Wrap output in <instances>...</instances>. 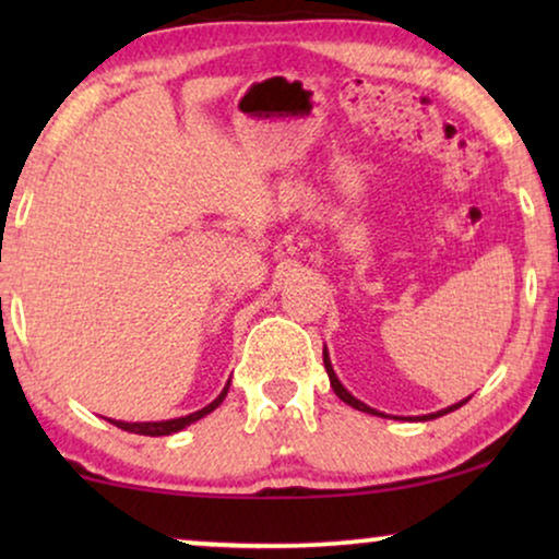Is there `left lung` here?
<instances>
[{
  "mask_svg": "<svg viewBox=\"0 0 559 559\" xmlns=\"http://www.w3.org/2000/svg\"><path fill=\"white\" fill-rule=\"evenodd\" d=\"M323 364H325L328 379H331V386H333V392H335V394H338L343 402H346V404H350V407H354V409L369 412V415H381V412H377V409H371V407H369V404H364L361 400H356V396H354V394H350V392H348V389L341 384V381H338V377H335L333 366H331V358H328V350H323ZM468 400H471V396H468ZM468 400H463V402H457V404H450V407H448V409L432 412V415H423V417H419V419H435V417H442V415H448V412H453V409H457V407H463V404H465V402H468ZM381 417H386V415H381Z\"/></svg>",
  "mask_w": 559,
  "mask_h": 559,
  "instance_id": "8db88e82",
  "label": "left lung"
}]
</instances>
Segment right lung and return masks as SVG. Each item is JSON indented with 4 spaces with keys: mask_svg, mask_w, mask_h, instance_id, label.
<instances>
[{
    "mask_svg": "<svg viewBox=\"0 0 559 559\" xmlns=\"http://www.w3.org/2000/svg\"><path fill=\"white\" fill-rule=\"evenodd\" d=\"M228 384H231V381H228ZM228 384L224 386V392H221V394L216 396V400H213V402L209 404V407H203V409H198V412H190V415H186V417L163 419V423H121V419H109V423H111V425H117L119 430L136 432V435H150V438H159V435H173V432H180L182 427L193 425V423H198V419H201V417L211 415V412L216 409L218 404L226 400V394H228Z\"/></svg>",
    "mask_w": 559,
    "mask_h": 559,
    "instance_id": "1",
    "label": "right lung"
}]
</instances>
